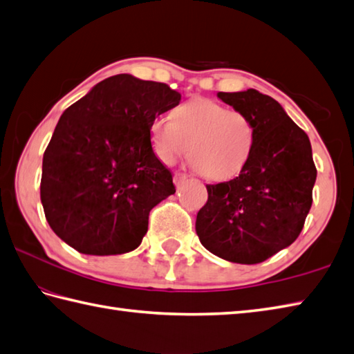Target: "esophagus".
Instances as JSON below:
<instances>
[{"label":"esophagus","mask_w":354,"mask_h":354,"mask_svg":"<svg viewBox=\"0 0 354 354\" xmlns=\"http://www.w3.org/2000/svg\"><path fill=\"white\" fill-rule=\"evenodd\" d=\"M187 179H189V176H187L185 173L176 171V173H175V176H173V183H175V185H176V187H179V185H181L184 181H187Z\"/></svg>","instance_id":"34e87169"}]
</instances>
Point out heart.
Returning <instances> with one entry per match:
<instances>
[{
    "mask_svg": "<svg viewBox=\"0 0 354 354\" xmlns=\"http://www.w3.org/2000/svg\"><path fill=\"white\" fill-rule=\"evenodd\" d=\"M254 126L243 112L209 99H193L171 111V120L156 117L149 126V142L164 165L175 164L189 151L193 167L213 181L243 170L254 147Z\"/></svg>",
    "mask_w": 354,
    "mask_h": 354,
    "instance_id": "1",
    "label": "heart"
}]
</instances>
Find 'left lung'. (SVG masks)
<instances>
[{
  "instance_id": "8db88e82",
  "label": "left lung",
  "mask_w": 354,
  "mask_h": 354,
  "mask_svg": "<svg viewBox=\"0 0 354 354\" xmlns=\"http://www.w3.org/2000/svg\"><path fill=\"white\" fill-rule=\"evenodd\" d=\"M217 97L250 117L255 138L239 176L207 185L196 234L217 257L255 265L292 245L304 227L317 181L312 146L272 97L257 89Z\"/></svg>"
}]
</instances>
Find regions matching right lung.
<instances>
[{
	"label": "right lung",
	"instance_id": "add662e5",
	"mask_svg": "<svg viewBox=\"0 0 354 354\" xmlns=\"http://www.w3.org/2000/svg\"><path fill=\"white\" fill-rule=\"evenodd\" d=\"M179 102L169 85L117 74L64 111L44 152L41 202L66 245L88 255L140 246L150 209L176 192L149 126Z\"/></svg>",
	"mask_w": 354,
	"mask_h": 354
}]
</instances>
